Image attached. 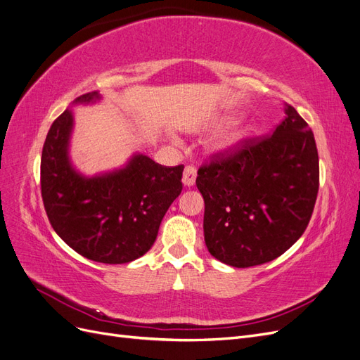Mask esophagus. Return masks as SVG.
Returning <instances> with one entry per match:
<instances>
[{"label": "esophagus", "mask_w": 360, "mask_h": 360, "mask_svg": "<svg viewBox=\"0 0 360 360\" xmlns=\"http://www.w3.org/2000/svg\"><path fill=\"white\" fill-rule=\"evenodd\" d=\"M195 180H197V168L193 167H186L183 171V184L184 186H193L195 184Z\"/></svg>", "instance_id": "esophagus-1"}]
</instances>
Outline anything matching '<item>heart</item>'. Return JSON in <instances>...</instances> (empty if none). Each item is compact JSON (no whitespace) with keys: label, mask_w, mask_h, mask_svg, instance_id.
I'll list each match as a JSON object with an SVG mask.
<instances>
[{"label":"heart","mask_w":360,"mask_h":360,"mask_svg":"<svg viewBox=\"0 0 360 360\" xmlns=\"http://www.w3.org/2000/svg\"><path fill=\"white\" fill-rule=\"evenodd\" d=\"M254 130L255 127L249 123H238L231 126L219 139H217L216 150L221 151V153H233V151L243 146L245 141L254 134Z\"/></svg>","instance_id":"obj_1"}]
</instances>
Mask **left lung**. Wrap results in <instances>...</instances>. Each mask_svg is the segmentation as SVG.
Listing matches in <instances>:
<instances>
[{"mask_svg": "<svg viewBox=\"0 0 360 360\" xmlns=\"http://www.w3.org/2000/svg\"><path fill=\"white\" fill-rule=\"evenodd\" d=\"M319 179L312 130L285 103L274 135L246 141L237 153L198 169L209 252L242 269L284 254L307 230Z\"/></svg>", "mask_w": 360, "mask_h": 360, "instance_id": "left-lung-1", "label": "left lung"}]
</instances>
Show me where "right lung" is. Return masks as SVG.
Listing matches in <instances>:
<instances>
[{
	"instance_id": "add662e5",
	"label": "right lung",
	"mask_w": 360,
	"mask_h": 360,
	"mask_svg": "<svg viewBox=\"0 0 360 360\" xmlns=\"http://www.w3.org/2000/svg\"><path fill=\"white\" fill-rule=\"evenodd\" d=\"M102 101L99 91L75 99L52 123L41 151L40 184L48 219L79 255L124 264L153 246L160 222L181 193L183 165L167 168L143 153L122 168L85 176L70 159L72 108Z\"/></svg>"
}]
</instances>
